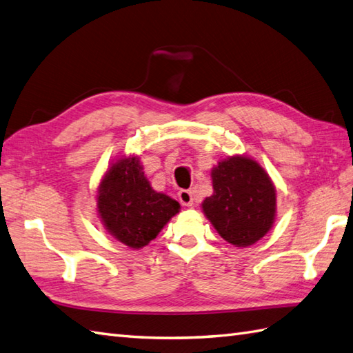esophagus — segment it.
<instances>
[{"mask_svg": "<svg viewBox=\"0 0 353 353\" xmlns=\"http://www.w3.org/2000/svg\"><path fill=\"white\" fill-rule=\"evenodd\" d=\"M179 200H180V203L183 204V206H192V203H194L192 192L188 191V190L179 191Z\"/></svg>", "mask_w": 353, "mask_h": 353, "instance_id": "esophagus-1", "label": "esophagus"}]
</instances>
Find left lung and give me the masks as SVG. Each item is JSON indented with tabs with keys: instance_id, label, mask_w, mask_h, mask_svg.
Masks as SVG:
<instances>
[{
	"instance_id": "1",
	"label": "left lung",
	"mask_w": 353,
	"mask_h": 353,
	"mask_svg": "<svg viewBox=\"0 0 353 353\" xmlns=\"http://www.w3.org/2000/svg\"><path fill=\"white\" fill-rule=\"evenodd\" d=\"M214 194L201 203L218 234L234 247L259 242L275 223L276 191L257 161L234 154L212 168Z\"/></svg>"
}]
</instances>
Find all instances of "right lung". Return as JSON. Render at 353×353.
<instances>
[{"label":"right lung","mask_w":353,"mask_h":353,"mask_svg":"<svg viewBox=\"0 0 353 353\" xmlns=\"http://www.w3.org/2000/svg\"><path fill=\"white\" fill-rule=\"evenodd\" d=\"M97 215L114 239L139 250L159 234L179 214L180 204L157 192L138 157H120L106 170L97 186Z\"/></svg>","instance_id":"add662e5"}]
</instances>
